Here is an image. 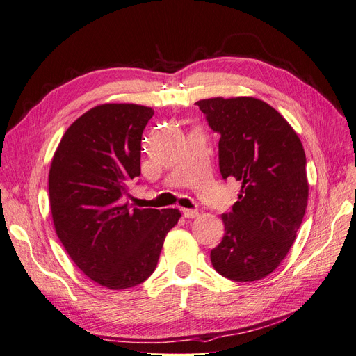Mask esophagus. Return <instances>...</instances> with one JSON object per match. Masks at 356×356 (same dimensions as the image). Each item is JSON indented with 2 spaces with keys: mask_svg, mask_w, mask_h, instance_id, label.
<instances>
[{
  "mask_svg": "<svg viewBox=\"0 0 356 356\" xmlns=\"http://www.w3.org/2000/svg\"><path fill=\"white\" fill-rule=\"evenodd\" d=\"M182 213H184L186 218H196V217H199V211L197 209H182Z\"/></svg>",
  "mask_w": 356,
  "mask_h": 356,
  "instance_id": "obj_1",
  "label": "esophagus"
}]
</instances>
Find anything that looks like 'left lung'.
<instances>
[{
    "label": "left lung",
    "instance_id": "obj_1",
    "mask_svg": "<svg viewBox=\"0 0 356 356\" xmlns=\"http://www.w3.org/2000/svg\"><path fill=\"white\" fill-rule=\"evenodd\" d=\"M196 105L220 134L221 177L242 184L232 212L222 213L225 233L211 251L212 266L232 281H258L281 264L303 221L309 196L303 145L264 101L241 96Z\"/></svg>",
    "mask_w": 356,
    "mask_h": 356
}]
</instances>
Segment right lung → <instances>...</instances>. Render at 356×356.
<instances>
[{"mask_svg": "<svg viewBox=\"0 0 356 356\" xmlns=\"http://www.w3.org/2000/svg\"><path fill=\"white\" fill-rule=\"evenodd\" d=\"M154 110L104 104L79 117L62 136L49 172L56 234L71 260L108 289L143 284L157 266L178 209L124 202L141 175V138Z\"/></svg>", "mask_w": 356, "mask_h": 356, "instance_id": "obj_1", "label": "right lung"}]
</instances>
